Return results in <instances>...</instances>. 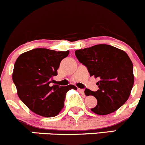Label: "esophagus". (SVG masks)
<instances>
[{"instance_id":"1","label":"esophagus","mask_w":145,"mask_h":145,"mask_svg":"<svg viewBox=\"0 0 145 145\" xmlns=\"http://www.w3.org/2000/svg\"><path fill=\"white\" fill-rule=\"evenodd\" d=\"M78 91H79V92L81 93H82V94L84 93V90L82 89V88H78Z\"/></svg>"}]
</instances>
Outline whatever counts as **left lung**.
Masks as SVG:
<instances>
[{
    "instance_id": "left-lung-1",
    "label": "left lung",
    "mask_w": 145,
    "mask_h": 145,
    "mask_svg": "<svg viewBox=\"0 0 145 145\" xmlns=\"http://www.w3.org/2000/svg\"><path fill=\"white\" fill-rule=\"evenodd\" d=\"M75 54L86 67L90 76L99 78L98 91L86 88L84 91L98 101L91 111L105 116L117 110L127 101L134 84L133 64L128 55L120 49L103 44L76 50Z\"/></svg>"
}]
</instances>
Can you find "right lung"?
I'll use <instances>...</instances> for the list:
<instances>
[{
    "mask_svg": "<svg viewBox=\"0 0 145 145\" xmlns=\"http://www.w3.org/2000/svg\"><path fill=\"white\" fill-rule=\"evenodd\" d=\"M69 52L37 48L20 54L15 63L12 81L20 99L29 110L43 117H54L64 105L67 91L75 86H61L53 80Z\"/></svg>",
    "mask_w": 145,
    "mask_h": 145,
    "instance_id": "right-lung-1",
    "label": "right lung"
}]
</instances>
